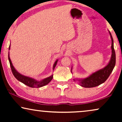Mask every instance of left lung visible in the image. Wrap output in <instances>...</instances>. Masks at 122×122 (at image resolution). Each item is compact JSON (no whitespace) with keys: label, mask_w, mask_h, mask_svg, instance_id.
Returning a JSON list of instances; mask_svg holds the SVG:
<instances>
[{"label":"left lung","mask_w":122,"mask_h":122,"mask_svg":"<svg viewBox=\"0 0 122 122\" xmlns=\"http://www.w3.org/2000/svg\"><path fill=\"white\" fill-rule=\"evenodd\" d=\"M109 33L111 36L112 40V54L111 59L106 66L103 68L98 70V71L92 73L87 77L83 79H74V81H78V84L80 86L85 88H92L94 86H99L102 84L108 79L110 74L112 72L116 65V53L114 49V44H113V39L112 34L109 31ZM71 72L72 73V67L71 69Z\"/></svg>","instance_id":"left-lung-1"}]
</instances>
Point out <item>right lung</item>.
I'll use <instances>...</instances> for the list:
<instances>
[{
	"mask_svg": "<svg viewBox=\"0 0 122 122\" xmlns=\"http://www.w3.org/2000/svg\"><path fill=\"white\" fill-rule=\"evenodd\" d=\"M10 44L9 46V50H10ZM8 59H9L11 71H12V73L13 75H14V76H15V78L17 80H18L19 81H20V82L23 83V84L26 85V86H29L31 88H40L48 84L51 81V79H53V74L51 75V76H49V77L44 78V79H41V81H38V80L34 79V78L22 75L18 72L15 69V68H14V66H13L10 58L9 51L8 53ZM58 61V59H56V61L54 62V64H53V71H54V69H55V67H56V65L57 64Z\"/></svg>",
	"mask_w": 122,
	"mask_h": 122,
	"instance_id": "obj_1",
	"label": "right lung"
}]
</instances>
